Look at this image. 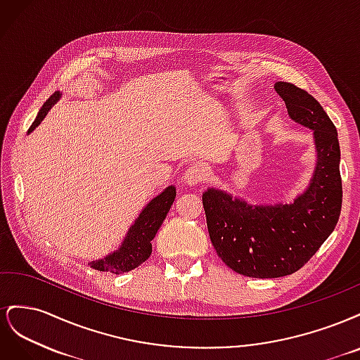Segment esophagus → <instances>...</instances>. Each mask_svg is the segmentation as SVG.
<instances>
[{
    "label": "esophagus",
    "instance_id": "obj_1",
    "mask_svg": "<svg viewBox=\"0 0 360 360\" xmlns=\"http://www.w3.org/2000/svg\"><path fill=\"white\" fill-rule=\"evenodd\" d=\"M184 183L188 186H197V184L202 183L205 180V171L201 167H191L186 172H184Z\"/></svg>",
    "mask_w": 360,
    "mask_h": 360
}]
</instances>
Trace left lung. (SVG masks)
<instances>
[{
  "label": "left lung",
  "mask_w": 360,
  "mask_h": 360,
  "mask_svg": "<svg viewBox=\"0 0 360 360\" xmlns=\"http://www.w3.org/2000/svg\"><path fill=\"white\" fill-rule=\"evenodd\" d=\"M292 122L314 132L317 163L308 189L291 204H248L221 189L202 193L207 228L217 255L237 274L281 278L317 252L340 219L342 181L336 127L314 97L290 82H276Z\"/></svg>",
  "instance_id": "obj_1"
}]
</instances>
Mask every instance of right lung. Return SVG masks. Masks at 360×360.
<instances>
[{"label":"right lung","mask_w":360,"mask_h":360,"mask_svg":"<svg viewBox=\"0 0 360 360\" xmlns=\"http://www.w3.org/2000/svg\"><path fill=\"white\" fill-rule=\"evenodd\" d=\"M60 97V91H56L49 97L39 111L34 123L28 129V134L32 132V130L41 123V120L46 117L52 105L56 103ZM176 188L168 186L162 193H159L156 198L151 200L144 207L143 212L139 213L134 225L129 228L122 246L102 259L91 261V263H89L90 267L101 271H111V274L118 275L129 270H134L141 263H144V261L151 255V240H153L163 219L167 217L174 200H176Z\"/></svg>","instance_id":"obj_1"}]
</instances>
